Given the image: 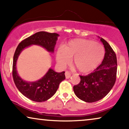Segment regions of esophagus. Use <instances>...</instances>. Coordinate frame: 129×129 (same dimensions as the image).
Instances as JSON below:
<instances>
[{
  "label": "esophagus",
  "mask_w": 129,
  "mask_h": 129,
  "mask_svg": "<svg viewBox=\"0 0 129 129\" xmlns=\"http://www.w3.org/2000/svg\"><path fill=\"white\" fill-rule=\"evenodd\" d=\"M65 76H66V79H69L70 77H71V73H70L69 72L66 71V72H65Z\"/></svg>",
  "instance_id": "1"
}]
</instances>
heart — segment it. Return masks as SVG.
<instances>
[{
    "mask_svg": "<svg viewBox=\"0 0 129 129\" xmlns=\"http://www.w3.org/2000/svg\"><path fill=\"white\" fill-rule=\"evenodd\" d=\"M105 50L100 43L91 40L76 39L70 41L56 52V60L61 66L72 63L79 72L88 73L94 70L103 60Z\"/></svg>",
    "mask_w": 129,
    "mask_h": 129,
    "instance_id": "heart-1",
    "label": "heart"
}]
</instances>
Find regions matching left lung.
<instances>
[{
	"mask_svg": "<svg viewBox=\"0 0 129 129\" xmlns=\"http://www.w3.org/2000/svg\"><path fill=\"white\" fill-rule=\"evenodd\" d=\"M105 49L103 60L94 72L87 76H80V82L73 86L77 98L87 103H92L106 96L113 87L117 73V58L110 45L100 39Z\"/></svg>",
	"mask_w": 129,
	"mask_h": 129,
	"instance_id": "obj_1",
	"label": "left lung"
}]
</instances>
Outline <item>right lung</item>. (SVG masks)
Segmentation results:
<instances>
[{"mask_svg": "<svg viewBox=\"0 0 129 129\" xmlns=\"http://www.w3.org/2000/svg\"><path fill=\"white\" fill-rule=\"evenodd\" d=\"M59 35L55 33L39 31L22 40L14 54L12 75L14 82L19 91L31 100L37 102L46 101L55 94L59 84L64 80V72L57 73L52 69L44 76L36 82H26L20 78L16 70V61L19 54L24 48L32 45H39L53 53L54 47Z\"/></svg>", "mask_w": 129, "mask_h": 129, "instance_id": "1", "label": "right lung"}]
</instances>
